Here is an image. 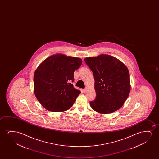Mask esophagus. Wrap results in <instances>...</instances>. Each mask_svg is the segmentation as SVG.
<instances>
[{
    "mask_svg": "<svg viewBox=\"0 0 159 159\" xmlns=\"http://www.w3.org/2000/svg\"><path fill=\"white\" fill-rule=\"evenodd\" d=\"M87 87H85V89H83V91H84V92H86V90H87Z\"/></svg>",
    "mask_w": 159,
    "mask_h": 159,
    "instance_id": "34e87169",
    "label": "esophagus"
}]
</instances>
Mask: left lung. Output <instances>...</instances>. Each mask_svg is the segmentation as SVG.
Here are the masks:
<instances>
[{
  "instance_id": "left-lung-1",
  "label": "left lung",
  "mask_w": 159,
  "mask_h": 159,
  "mask_svg": "<svg viewBox=\"0 0 159 159\" xmlns=\"http://www.w3.org/2000/svg\"><path fill=\"white\" fill-rule=\"evenodd\" d=\"M85 63L93 72L96 99L90 106L98 113L107 114L120 109L130 91V75L121 61L109 55L86 57Z\"/></svg>"
}]
</instances>
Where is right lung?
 I'll use <instances>...</instances> for the list:
<instances>
[{
  "instance_id": "obj_1",
  "label": "right lung",
  "mask_w": 159,
  "mask_h": 159,
  "mask_svg": "<svg viewBox=\"0 0 159 159\" xmlns=\"http://www.w3.org/2000/svg\"><path fill=\"white\" fill-rule=\"evenodd\" d=\"M82 64L78 57L56 54L44 60L34 75V92L41 104L49 111L70 109L81 92L74 87V72Z\"/></svg>"
}]
</instances>
